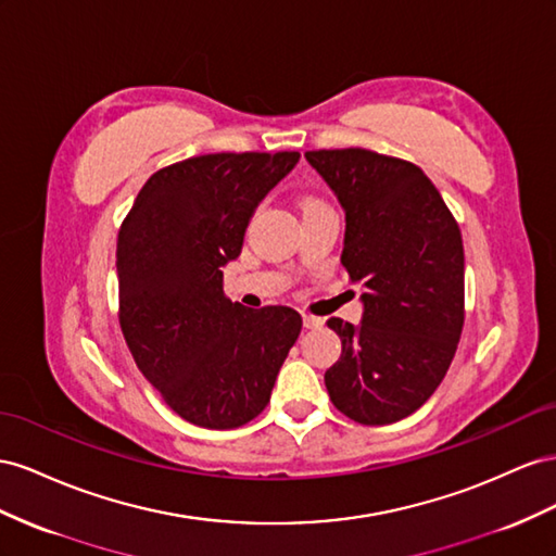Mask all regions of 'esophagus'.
<instances>
[{"instance_id":"obj_1","label":"esophagus","mask_w":556,"mask_h":556,"mask_svg":"<svg viewBox=\"0 0 556 556\" xmlns=\"http://www.w3.org/2000/svg\"><path fill=\"white\" fill-rule=\"evenodd\" d=\"M303 326L305 328H321L324 326V319H319V316H312V314H303Z\"/></svg>"}]
</instances>
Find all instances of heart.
Listing matches in <instances>:
<instances>
[{
  "label": "heart",
  "instance_id": "heart-1",
  "mask_svg": "<svg viewBox=\"0 0 556 556\" xmlns=\"http://www.w3.org/2000/svg\"><path fill=\"white\" fill-rule=\"evenodd\" d=\"M316 204H321V202H307V207H316ZM307 207H305V210H307Z\"/></svg>",
  "mask_w": 556,
  "mask_h": 556
}]
</instances>
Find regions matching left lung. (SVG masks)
Masks as SVG:
<instances>
[{
    "mask_svg": "<svg viewBox=\"0 0 556 556\" xmlns=\"http://www.w3.org/2000/svg\"><path fill=\"white\" fill-rule=\"evenodd\" d=\"M305 157L342 204V265L363 289L361 324L326 321L342 340L328 395L358 424L401 421L431 399L462 338V230L417 165L366 149Z\"/></svg>",
    "mask_w": 556,
    "mask_h": 556,
    "instance_id": "obj_1",
    "label": "left lung"
}]
</instances>
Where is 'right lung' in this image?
<instances>
[{
  "label": "right lung",
  "mask_w": 556,
  "mask_h": 556,
  "mask_svg": "<svg viewBox=\"0 0 556 556\" xmlns=\"http://www.w3.org/2000/svg\"><path fill=\"white\" fill-rule=\"evenodd\" d=\"M298 161V151L188 157L153 174L121 226L125 342L195 426L226 431L258 417L303 328L291 307L247 309L224 293V267L242 253L253 212Z\"/></svg>",
  "instance_id": "right-lung-1"
}]
</instances>
